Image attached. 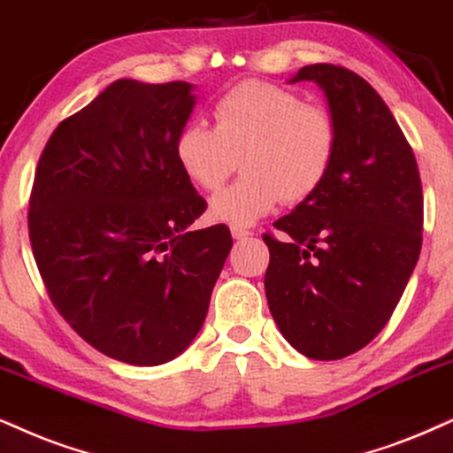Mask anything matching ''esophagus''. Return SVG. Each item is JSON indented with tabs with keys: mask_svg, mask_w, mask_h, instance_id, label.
<instances>
[{
	"mask_svg": "<svg viewBox=\"0 0 453 453\" xmlns=\"http://www.w3.org/2000/svg\"><path fill=\"white\" fill-rule=\"evenodd\" d=\"M230 232H232V238L234 240H244V238H249L250 234H253V232L244 230V227H240V226H232Z\"/></svg>",
	"mask_w": 453,
	"mask_h": 453,
	"instance_id": "1",
	"label": "esophagus"
}]
</instances>
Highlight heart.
<instances>
[{
  "instance_id": "heart-1",
  "label": "heart",
  "mask_w": 453,
  "mask_h": 453,
  "mask_svg": "<svg viewBox=\"0 0 453 453\" xmlns=\"http://www.w3.org/2000/svg\"><path fill=\"white\" fill-rule=\"evenodd\" d=\"M215 129L192 121L175 137V158L188 180L215 192L242 160L236 184L215 194L211 217L250 226L280 200L295 204L318 192L332 167L336 127L324 106L267 81H242L213 108Z\"/></svg>"
}]
</instances>
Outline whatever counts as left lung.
I'll return each mask as SVG.
<instances>
[{
	"instance_id": "obj_1",
	"label": "left lung",
	"mask_w": 453,
	"mask_h": 453,
	"mask_svg": "<svg viewBox=\"0 0 453 453\" xmlns=\"http://www.w3.org/2000/svg\"><path fill=\"white\" fill-rule=\"evenodd\" d=\"M324 91L336 127L332 167L316 194L273 223L265 295L280 332L311 359L347 357L391 318L422 246L414 152L376 89L334 65L303 66L288 83Z\"/></svg>"
}]
</instances>
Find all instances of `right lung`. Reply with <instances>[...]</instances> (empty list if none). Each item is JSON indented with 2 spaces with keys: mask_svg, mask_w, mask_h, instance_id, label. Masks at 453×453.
<instances>
[{
  "mask_svg": "<svg viewBox=\"0 0 453 453\" xmlns=\"http://www.w3.org/2000/svg\"><path fill=\"white\" fill-rule=\"evenodd\" d=\"M194 106L192 83L119 79L56 127L35 171L28 236L50 299L131 365L186 351L232 249L227 227L188 230L207 209L175 158Z\"/></svg>",
  "mask_w": 453,
  "mask_h": 453,
  "instance_id": "add662e5",
  "label": "right lung"
}]
</instances>
